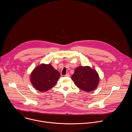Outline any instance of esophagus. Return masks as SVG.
<instances>
[{"label":"esophagus","mask_w":132,"mask_h":132,"mask_svg":"<svg viewBox=\"0 0 132 132\" xmlns=\"http://www.w3.org/2000/svg\"><path fill=\"white\" fill-rule=\"evenodd\" d=\"M64 76H65V77H69V76H70V75H69V73H66L65 75H64Z\"/></svg>","instance_id":"esophagus-1"}]
</instances>
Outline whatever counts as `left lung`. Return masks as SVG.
Returning a JSON list of instances; mask_svg holds the SVG:
<instances>
[{
  "label": "left lung",
  "mask_w": 132,
  "mask_h": 132,
  "mask_svg": "<svg viewBox=\"0 0 132 132\" xmlns=\"http://www.w3.org/2000/svg\"><path fill=\"white\" fill-rule=\"evenodd\" d=\"M71 78L78 88L86 92L96 89L99 82L98 72L89 66L78 67Z\"/></svg>",
  "instance_id": "obj_1"
}]
</instances>
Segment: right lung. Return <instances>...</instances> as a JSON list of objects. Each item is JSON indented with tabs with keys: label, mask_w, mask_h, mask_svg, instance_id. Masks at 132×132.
Masks as SVG:
<instances>
[{
	"label": "right lung",
	"mask_w": 132,
	"mask_h": 132,
	"mask_svg": "<svg viewBox=\"0 0 132 132\" xmlns=\"http://www.w3.org/2000/svg\"><path fill=\"white\" fill-rule=\"evenodd\" d=\"M60 77L59 71L55 69L51 64H42L33 70L30 80L36 90L44 92L54 87Z\"/></svg>",
	"instance_id": "1"
}]
</instances>
